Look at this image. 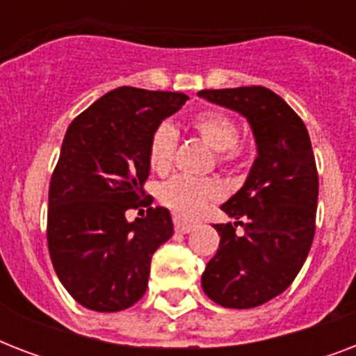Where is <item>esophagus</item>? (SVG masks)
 Returning <instances> with one entry per match:
<instances>
[{
  "mask_svg": "<svg viewBox=\"0 0 356 356\" xmlns=\"http://www.w3.org/2000/svg\"><path fill=\"white\" fill-rule=\"evenodd\" d=\"M173 225H175V231H177V233L186 234V233H190V231H192V229L195 227V222L184 220L183 216H179V214H175V216H173Z\"/></svg>",
  "mask_w": 356,
  "mask_h": 356,
  "instance_id": "1",
  "label": "esophagus"
}]
</instances>
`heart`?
<instances>
[{
  "instance_id": "obj_1",
  "label": "heart",
  "mask_w": 356,
  "mask_h": 356,
  "mask_svg": "<svg viewBox=\"0 0 356 356\" xmlns=\"http://www.w3.org/2000/svg\"><path fill=\"white\" fill-rule=\"evenodd\" d=\"M192 129L216 151V162L220 166H233L245 155V142L238 134V123L231 114L209 108L201 111L190 122ZM177 129L172 123L162 122L156 125L149 138L147 161L153 172L166 173L172 168L173 155L177 149ZM222 197V188L212 179L177 177L170 179L159 190L162 205L172 209L179 216L194 218L211 201Z\"/></svg>"
}]
</instances>
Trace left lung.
I'll list each match as a JSON object with an SVG mask.
<instances>
[{"label":"left lung","instance_id":"8db88e82","mask_svg":"<svg viewBox=\"0 0 356 356\" xmlns=\"http://www.w3.org/2000/svg\"><path fill=\"white\" fill-rule=\"evenodd\" d=\"M200 96L245 116L259 151L245 184L222 205L238 222L214 225L220 248L201 286L222 307L253 309L292 284L314 240L318 170L312 144L303 120L270 88L201 90ZM238 225L243 235L236 234Z\"/></svg>","mask_w":356,"mask_h":356}]
</instances>
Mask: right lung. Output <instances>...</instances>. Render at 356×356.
I'll return each instance as SVG.
<instances>
[{
	"mask_svg": "<svg viewBox=\"0 0 356 356\" xmlns=\"http://www.w3.org/2000/svg\"><path fill=\"white\" fill-rule=\"evenodd\" d=\"M181 92L111 90L70 123L53 170L47 249L70 296L97 312L133 307L147 288L151 257L173 234L168 209L149 207V138L177 113ZM147 206L127 222L129 208Z\"/></svg>",
	"mask_w": 356,
	"mask_h": 356,
	"instance_id": "right-lung-1",
	"label": "right lung"
}]
</instances>
